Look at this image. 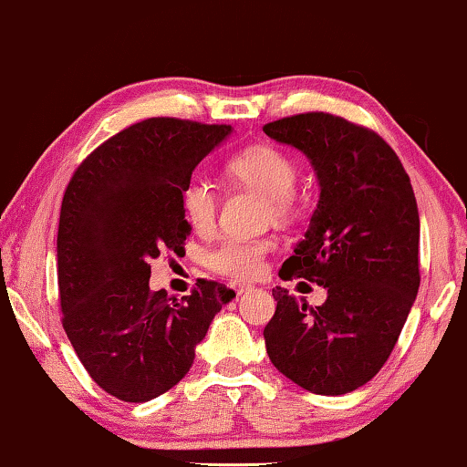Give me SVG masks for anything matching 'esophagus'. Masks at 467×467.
Returning <instances> with one entry per match:
<instances>
[{"instance_id": "34e87169", "label": "esophagus", "mask_w": 467, "mask_h": 467, "mask_svg": "<svg viewBox=\"0 0 467 467\" xmlns=\"http://www.w3.org/2000/svg\"><path fill=\"white\" fill-rule=\"evenodd\" d=\"M233 289L236 291V296L245 294V291L252 289V285H245V283H233Z\"/></svg>"}]
</instances>
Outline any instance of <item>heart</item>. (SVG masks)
I'll list each match as a JSON object with an SVG mask.
<instances>
[{
	"mask_svg": "<svg viewBox=\"0 0 467 467\" xmlns=\"http://www.w3.org/2000/svg\"><path fill=\"white\" fill-rule=\"evenodd\" d=\"M228 171L249 189L257 191L268 199V212L275 218H289L296 212L294 186L297 180V167L294 159L285 155L275 146H254L228 163ZM182 212L186 220L197 228L205 231L215 220L218 212V197H215V186L205 173H192L186 180L182 194ZM273 243L268 239H224L213 245L205 254L207 266L215 273L226 275L231 278H252L262 268V260Z\"/></svg>",
	"mask_w": 467,
	"mask_h": 467,
	"instance_id": "1",
	"label": "heart"
}]
</instances>
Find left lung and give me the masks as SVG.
<instances>
[{"mask_svg":"<svg viewBox=\"0 0 467 467\" xmlns=\"http://www.w3.org/2000/svg\"><path fill=\"white\" fill-rule=\"evenodd\" d=\"M308 157L318 203L278 276L323 285L321 306L273 289L266 352L285 378L323 396L365 386L394 350L420 289V213L405 167L375 134L304 113L264 125Z\"/></svg>","mask_w":467,"mask_h":467,"instance_id":"left-lung-1","label":"left lung"}]
</instances>
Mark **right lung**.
I'll return each mask as SVG.
<instances>
[{"instance_id":"right-lung-1","label":"right lung","mask_w":467,"mask_h":467,"mask_svg":"<svg viewBox=\"0 0 467 467\" xmlns=\"http://www.w3.org/2000/svg\"><path fill=\"white\" fill-rule=\"evenodd\" d=\"M231 125L152 117L100 144L67 186L58 224L62 327L96 384L146 402L189 373L213 317L234 297L199 281L182 300L150 291V260L191 234L180 194Z\"/></svg>"}]
</instances>
